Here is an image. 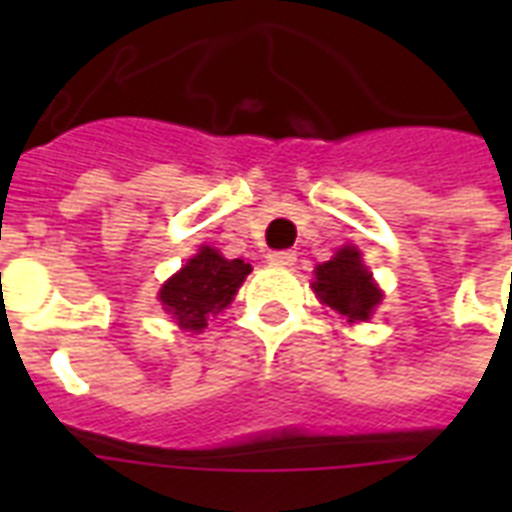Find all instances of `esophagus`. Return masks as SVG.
<instances>
[{
    "label": "esophagus",
    "instance_id": "obj_1",
    "mask_svg": "<svg viewBox=\"0 0 512 512\" xmlns=\"http://www.w3.org/2000/svg\"><path fill=\"white\" fill-rule=\"evenodd\" d=\"M297 255L292 249H281V252H271L268 255V263L271 265H281V268H289V265H295Z\"/></svg>",
    "mask_w": 512,
    "mask_h": 512
}]
</instances>
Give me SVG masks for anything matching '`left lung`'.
<instances>
[{
    "instance_id": "obj_1",
    "label": "left lung",
    "mask_w": 512,
    "mask_h": 512,
    "mask_svg": "<svg viewBox=\"0 0 512 512\" xmlns=\"http://www.w3.org/2000/svg\"><path fill=\"white\" fill-rule=\"evenodd\" d=\"M316 281L311 287L321 303L348 319V324L372 319L380 305L382 292L374 284L372 273L366 271L361 252L356 247L337 249L335 257L316 265Z\"/></svg>"
}]
</instances>
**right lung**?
<instances>
[{
  "label": "right lung",
  "instance_id": "right-lung-1",
  "mask_svg": "<svg viewBox=\"0 0 512 512\" xmlns=\"http://www.w3.org/2000/svg\"><path fill=\"white\" fill-rule=\"evenodd\" d=\"M252 271L244 260H225L217 249L199 247L188 263L159 289L164 311L185 332H201L209 316L223 313Z\"/></svg>",
  "mask_w": 512,
  "mask_h": 512
}]
</instances>
